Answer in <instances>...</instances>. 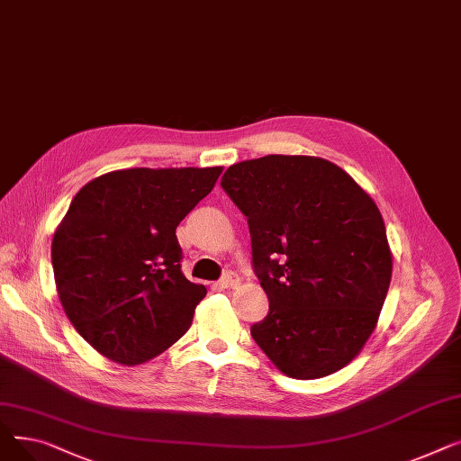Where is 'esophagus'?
<instances>
[{
	"label": "esophagus",
	"instance_id": "1",
	"mask_svg": "<svg viewBox=\"0 0 461 461\" xmlns=\"http://www.w3.org/2000/svg\"><path fill=\"white\" fill-rule=\"evenodd\" d=\"M239 284H240V278L233 271H228L221 280H218V285H221L222 289H235Z\"/></svg>",
	"mask_w": 461,
	"mask_h": 461
}]
</instances>
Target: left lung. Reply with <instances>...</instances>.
I'll list each match as a JSON object with an SVG mask.
<instances>
[{
    "mask_svg": "<svg viewBox=\"0 0 461 461\" xmlns=\"http://www.w3.org/2000/svg\"><path fill=\"white\" fill-rule=\"evenodd\" d=\"M221 186L247 216L252 267L269 299L267 316L250 327L254 342L295 379L349 365L393 276L374 200L342 167L301 155L237 162Z\"/></svg>",
    "mask_w": 461,
    "mask_h": 461,
    "instance_id": "1",
    "label": "left lung"
}]
</instances>
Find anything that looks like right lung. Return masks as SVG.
Returning <instances> with one entry per match:
<instances>
[{
  "instance_id": "right-lung-1",
  "label": "right lung",
  "mask_w": 461,
  "mask_h": 461,
  "mask_svg": "<svg viewBox=\"0 0 461 461\" xmlns=\"http://www.w3.org/2000/svg\"><path fill=\"white\" fill-rule=\"evenodd\" d=\"M214 167H131L89 181L54 233L58 295L84 340L141 365L188 330L205 297L181 271L176 228L212 190Z\"/></svg>"
}]
</instances>
